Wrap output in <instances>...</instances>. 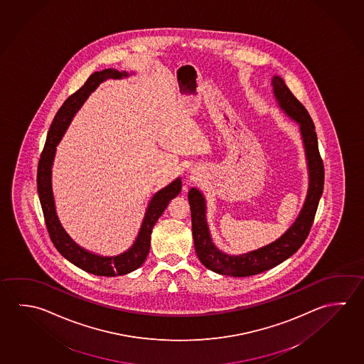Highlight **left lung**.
<instances>
[{
  "label": "left lung",
  "instance_id": "left-lung-1",
  "mask_svg": "<svg viewBox=\"0 0 364 364\" xmlns=\"http://www.w3.org/2000/svg\"><path fill=\"white\" fill-rule=\"evenodd\" d=\"M272 85L281 109L295 122H299L309 170V191L306 203L293 226L280 239L245 255H229L218 250L210 240V231L205 223L203 196L196 188H191L188 198L191 203V229L196 252L204 267L216 274L247 277L276 267L281 262L291 257L306 242L318 208L325 184V167L319 154L314 124L306 107L294 96L280 77H274Z\"/></svg>",
  "mask_w": 364,
  "mask_h": 364
}]
</instances>
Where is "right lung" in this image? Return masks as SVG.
<instances>
[{
    "mask_svg": "<svg viewBox=\"0 0 364 364\" xmlns=\"http://www.w3.org/2000/svg\"><path fill=\"white\" fill-rule=\"evenodd\" d=\"M124 75L127 77V73H120L114 69L96 71L87 79V82L83 84L82 88H79L63 103V106L60 107L52 122L51 128L48 130L45 148L41 154L38 170H37V189H38L39 200L43 210V216H45L46 228L53 245L68 261L74 263L77 267L97 276L127 274L141 267L149 253L151 234H152L154 223H157V220L164 213L168 202L176 197L181 191V180L176 179L171 184L167 185L166 188L156 193V196L149 202L146 217L143 220L141 231L138 234L134 245L129 249L128 252L117 257H100L77 247L58 223L51 191V166L56 146L61 139V136L64 135L65 130L69 127L74 114L80 109V106L83 105L90 93L96 90L98 84L111 77L119 79Z\"/></svg>",
    "mask_w": 364,
    "mask_h": 364,
    "instance_id": "add662e5",
    "label": "right lung"
}]
</instances>
